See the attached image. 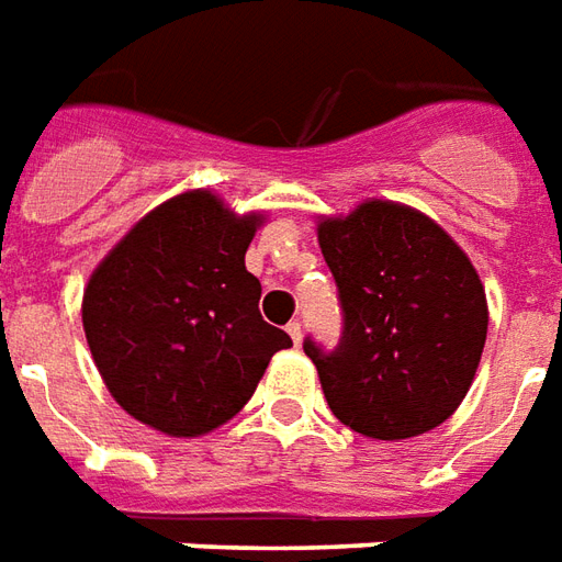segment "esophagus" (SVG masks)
<instances>
[{
  "label": "esophagus",
  "instance_id": "obj_1",
  "mask_svg": "<svg viewBox=\"0 0 562 562\" xmlns=\"http://www.w3.org/2000/svg\"><path fill=\"white\" fill-rule=\"evenodd\" d=\"M288 333H290V338H293V345L300 348V345H302V324H300V321H290Z\"/></svg>",
  "mask_w": 562,
  "mask_h": 562
}]
</instances>
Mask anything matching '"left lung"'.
I'll use <instances>...</instances> for the list:
<instances>
[{
    "mask_svg": "<svg viewBox=\"0 0 562 562\" xmlns=\"http://www.w3.org/2000/svg\"><path fill=\"white\" fill-rule=\"evenodd\" d=\"M345 333L305 353L333 415L366 439L429 432L460 408L487 338V296L465 250L424 211L366 199L317 221Z\"/></svg>",
    "mask_w": 562,
    "mask_h": 562,
    "instance_id": "obj_1",
    "label": "left lung"
}]
</instances>
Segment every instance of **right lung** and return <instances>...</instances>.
Masks as SVG:
<instances>
[{
	"label": "right lung",
	"mask_w": 562,
	"mask_h": 562,
	"mask_svg": "<svg viewBox=\"0 0 562 562\" xmlns=\"http://www.w3.org/2000/svg\"><path fill=\"white\" fill-rule=\"evenodd\" d=\"M266 214L211 190L166 199L102 257L83 288V336L126 415L175 439L236 417L293 341L260 314L245 269Z\"/></svg>",
	"instance_id": "add662e5"
}]
</instances>
